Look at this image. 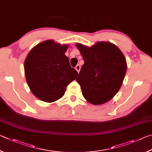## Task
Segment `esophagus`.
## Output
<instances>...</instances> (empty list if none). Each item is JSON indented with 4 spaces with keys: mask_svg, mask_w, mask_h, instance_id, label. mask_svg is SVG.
<instances>
[{
    "mask_svg": "<svg viewBox=\"0 0 152 152\" xmlns=\"http://www.w3.org/2000/svg\"><path fill=\"white\" fill-rule=\"evenodd\" d=\"M80 69H81V66L79 65H77L75 66V69L77 70V71L78 72V73L79 72V71H80Z\"/></svg>",
    "mask_w": 152,
    "mask_h": 152,
    "instance_id": "1",
    "label": "esophagus"
}]
</instances>
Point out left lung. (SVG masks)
<instances>
[{"label": "left lung", "mask_w": 152, "mask_h": 152, "mask_svg": "<svg viewBox=\"0 0 152 152\" xmlns=\"http://www.w3.org/2000/svg\"><path fill=\"white\" fill-rule=\"evenodd\" d=\"M84 64L76 81L87 102L102 105L115 96L127 71V63L119 48L110 42H97L91 47L77 43Z\"/></svg>", "instance_id": "8db88e82"}]
</instances>
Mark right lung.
<instances>
[{
  "instance_id": "1",
  "label": "right lung",
  "mask_w": 152,
  "mask_h": 152,
  "mask_svg": "<svg viewBox=\"0 0 152 152\" xmlns=\"http://www.w3.org/2000/svg\"><path fill=\"white\" fill-rule=\"evenodd\" d=\"M67 48L47 40L36 45L26 56L24 64L26 82L31 92L43 102L59 99L78 75L65 55Z\"/></svg>"
}]
</instances>
